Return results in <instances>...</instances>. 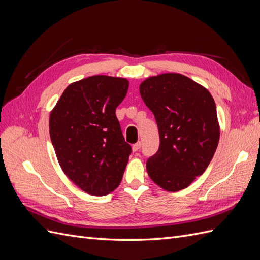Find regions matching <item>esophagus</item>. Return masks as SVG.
<instances>
[{"label":"esophagus","mask_w":260,"mask_h":260,"mask_svg":"<svg viewBox=\"0 0 260 260\" xmlns=\"http://www.w3.org/2000/svg\"><path fill=\"white\" fill-rule=\"evenodd\" d=\"M141 146H142V143H141V142H138V143H136V144H133V145H132V151H133V152H138L139 149L141 148Z\"/></svg>","instance_id":"1"}]
</instances>
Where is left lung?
Returning <instances> with one entry per match:
<instances>
[{
	"label": "left lung",
	"instance_id": "obj_1",
	"mask_svg": "<svg viewBox=\"0 0 260 260\" xmlns=\"http://www.w3.org/2000/svg\"><path fill=\"white\" fill-rule=\"evenodd\" d=\"M140 94L155 116L160 141L147 159V174L164 190H183L203 175L217 149L215 101L203 85L180 74L147 78Z\"/></svg>",
	"mask_w": 260,
	"mask_h": 260
}]
</instances>
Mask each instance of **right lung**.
<instances>
[{
  "label": "right lung",
  "mask_w": 260,
  "mask_h": 260,
  "mask_svg": "<svg viewBox=\"0 0 260 260\" xmlns=\"http://www.w3.org/2000/svg\"><path fill=\"white\" fill-rule=\"evenodd\" d=\"M128 88L124 78H85L69 84L51 112L50 136L60 167L90 195H106L121 182L131 146L116 108Z\"/></svg>",
  "instance_id": "right-lung-1"
}]
</instances>
